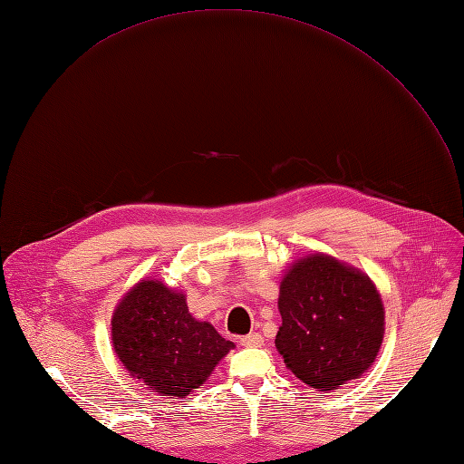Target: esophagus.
I'll list each match as a JSON object with an SVG mask.
<instances>
[{"label":"esophagus","instance_id":"esophagus-1","mask_svg":"<svg viewBox=\"0 0 464 464\" xmlns=\"http://www.w3.org/2000/svg\"><path fill=\"white\" fill-rule=\"evenodd\" d=\"M240 344L246 346V348H259V346H263V336L259 333L246 334V336L240 338Z\"/></svg>","mask_w":464,"mask_h":464}]
</instances>
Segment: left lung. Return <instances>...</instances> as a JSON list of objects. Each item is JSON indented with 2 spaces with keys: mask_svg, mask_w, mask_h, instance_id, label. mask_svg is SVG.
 Here are the masks:
<instances>
[{
  "mask_svg": "<svg viewBox=\"0 0 464 464\" xmlns=\"http://www.w3.org/2000/svg\"><path fill=\"white\" fill-rule=\"evenodd\" d=\"M278 310L276 350L315 392L329 393L359 378L380 352L385 312L376 285L331 256L310 254L289 266Z\"/></svg>",
  "mask_w": 464,
  "mask_h": 464,
  "instance_id": "1",
  "label": "left lung"
}]
</instances>
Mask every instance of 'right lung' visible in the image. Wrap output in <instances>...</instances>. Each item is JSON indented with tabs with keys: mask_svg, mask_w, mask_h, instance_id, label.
Instances as JSON below:
<instances>
[{
	"mask_svg": "<svg viewBox=\"0 0 464 464\" xmlns=\"http://www.w3.org/2000/svg\"><path fill=\"white\" fill-rule=\"evenodd\" d=\"M112 348L124 369L154 393L184 399L235 348L208 322L195 320L182 291L140 280L112 314Z\"/></svg>",
	"mask_w": 464,
	"mask_h": 464,
	"instance_id": "add662e5",
	"label": "right lung"
}]
</instances>
